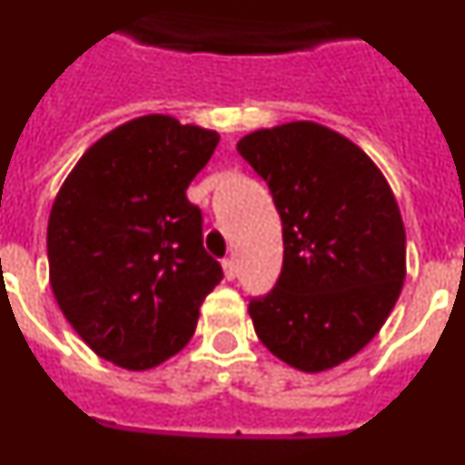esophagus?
Masks as SVG:
<instances>
[{"mask_svg": "<svg viewBox=\"0 0 465 465\" xmlns=\"http://www.w3.org/2000/svg\"><path fill=\"white\" fill-rule=\"evenodd\" d=\"M221 265H223V274H225V279H228V282H232V279H235V262H232V258H223V261H221Z\"/></svg>", "mask_w": 465, "mask_h": 465, "instance_id": "1", "label": "esophagus"}]
</instances>
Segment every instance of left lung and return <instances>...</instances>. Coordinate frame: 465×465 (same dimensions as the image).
<instances>
[{"mask_svg": "<svg viewBox=\"0 0 465 465\" xmlns=\"http://www.w3.org/2000/svg\"><path fill=\"white\" fill-rule=\"evenodd\" d=\"M237 151L282 216V274L249 302L258 340L291 368L331 371L375 338L401 295L396 197L354 142L319 123L256 130Z\"/></svg>", "mask_w": 465, "mask_h": 465, "instance_id": "8db88e82", "label": "left lung"}]
</instances>
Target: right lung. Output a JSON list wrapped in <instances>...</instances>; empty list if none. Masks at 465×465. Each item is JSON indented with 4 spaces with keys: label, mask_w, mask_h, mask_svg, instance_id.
Masks as SVG:
<instances>
[{
    "label": "right lung",
    "mask_w": 465,
    "mask_h": 465,
    "mask_svg": "<svg viewBox=\"0 0 465 465\" xmlns=\"http://www.w3.org/2000/svg\"><path fill=\"white\" fill-rule=\"evenodd\" d=\"M219 133L151 114L111 130L74 165L48 219L51 289L94 354L149 371L193 338L223 279L186 188Z\"/></svg>",
    "instance_id": "add662e5"
}]
</instances>
